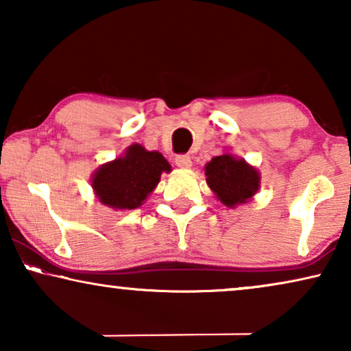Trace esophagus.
<instances>
[{"label": "esophagus", "mask_w": 351, "mask_h": 351, "mask_svg": "<svg viewBox=\"0 0 351 351\" xmlns=\"http://www.w3.org/2000/svg\"><path fill=\"white\" fill-rule=\"evenodd\" d=\"M176 165L182 167V169H189V167L191 166L190 155H177L176 156Z\"/></svg>", "instance_id": "34e87169"}]
</instances>
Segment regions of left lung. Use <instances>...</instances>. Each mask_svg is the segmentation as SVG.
I'll return each mask as SVG.
<instances>
[{"label":"left lung","mask_w":351,"mask_h":351,"mask_svg":"<svg viewBox=\"0 0 351 351\" xmlns=\"http://www.w3.org/2000/svg\"><path fill=\"white\" fill-rule=\"evenodd\" d=\"M204 169L210 190L217 195L220 203L230 208L246 203L256 195L261 184L258 172L244 160H237L232 155L213 158Z\"/></svg>","instance_id":"obj_1"}]
</instances>
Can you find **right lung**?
Returning a JSON list of instances; mask_svg holds the SVG:
<instances>
[{"label": "right lung", "instance_id": "1", "mask_svg": "<svg viewBox=\"0 0 351 351\" xmlns=\"http://www.w3.org/2000/svg\"><path fill=\"white\" fill-rule=\"evenodd\" d=\"M171 166L158 152H147L134 143L123 158L100 167L93 177V189L100 203L114 209H136L155 190L161 172Z\"/></svg>", "mask_w": 351, "mask_h": 351}]
</instances>
